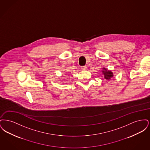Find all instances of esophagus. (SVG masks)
<instances>
[{
	"label": "esophagus",
	"mask_w": 150,
	"mask_h": 150,
	"mask_svg": "<svg viewBox=\"0 0 150 150\" xmlns=\"http://www.w3.org/2000/svg\"><path fill=\"white\" fill-rule=\"evenodd\" d=\"M81 70H87V67L86 66H81Z\"/></svg>",
	"instance_id": "34e87169"
}]
</instances>
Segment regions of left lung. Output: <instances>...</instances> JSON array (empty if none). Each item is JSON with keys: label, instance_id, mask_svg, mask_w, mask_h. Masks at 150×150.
Here are the masks:
<instances>
[{"label": "left lung", "instance_id": "8db88e82", "mask_svg": "<svg viewBox=\"0 0 150 150\" xmlns=\"http://www.w3.org/2000/svg\"><path fill=\"white\" fill-rule=\"evenodd\" d=\"M102 72L104 75L105 79L107 80H111V79L114 76L112 72L107 70V69H106L105 68H103V70L102 71Z\"/></svg>", "mask_w": 150, "mask_h": 150}]
</instances>
